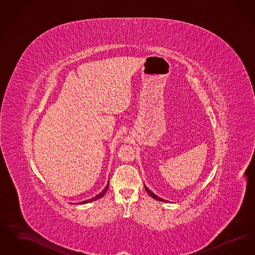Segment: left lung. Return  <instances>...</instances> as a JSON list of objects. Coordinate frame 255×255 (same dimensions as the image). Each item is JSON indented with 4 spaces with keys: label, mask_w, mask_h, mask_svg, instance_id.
<instances>
[{
    "label": "left lung",
    "mask_w": 255,
    "mask_h": 255,
    "mask_svg": "<svg viewBox=\"0 0 255 255\" xmlns=\"http://www.w3.org/2000/svg\"><path fill=\"white\" fill-rule=\"evenodd\" d=\"M144 188H145L146 192H147L148 194L150 195L152 198H154V199H156V200H158V201H160V202H166L164 199H161L160 197L157 196V195L155 194L154 192H152L150 189H148V187L146 186L145 184H144Z\"/></svg>",
    "instance_id": "1"
}]
</instances>
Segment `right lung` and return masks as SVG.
Returning <instances> with one entry per match:
<instances>
[{"mask_svg":"<svg viewBox=\"0 0 255 255\" xmlns=\"http://www.w3.org/2000/svg\"><path fill=\"white\" fill-rule=\"evenodd\" d=\"M108 187H109V182L107 183V185L105 186V188L99 193V194H97L96 197H94V198H92V199H89V200H86V201H83V202H80V203H78V204H87V203H91V202H94V201H96V200H98V199H100L101 197H103L104 195L106 194V192H107V190H108Z\"/></svg>","mask_w":255,"mask_h":255,"instance_id":"obj_1","label":"right lung"}]
</instances>
